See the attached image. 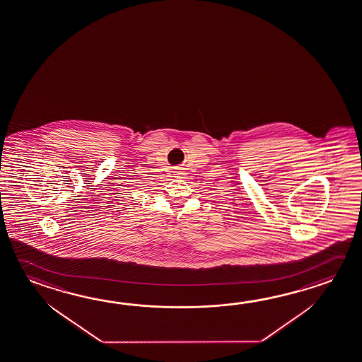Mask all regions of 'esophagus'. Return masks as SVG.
Returning <instances> with one entry per match:
<instances>
[{
    "label": "esophagus",
    "mask_w": 362,
    "mask_h": 362,
    "mask_svg": "<svg viewBox=\"0 0 362 362\" xmlns=\"http://www.w3.org/2000/svg\"><path fill=\"white\" fill-rule=\"evenodd\" d=\"M183 175V173L182 172H175V177H182Z\"/></svg>",
    "instance_id": "1"
}]
</instances>
